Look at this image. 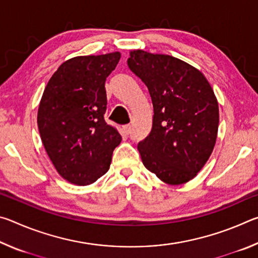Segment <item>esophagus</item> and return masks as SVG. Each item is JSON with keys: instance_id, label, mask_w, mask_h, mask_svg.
Returning a JSON list of instances; mask_svg holds the SVG:
<instances>
[{"instance_id": "34e87169", "label": "esophagus", "mask_w": 258, "mask_h": 258, "mask_svg": "<svg viewBox=\"0 0 258 258\" xmlns=\"http://www.w3.org/2000/svg\"><path fill=\"white\" fill-rule=\"evenodd\" d=\"M124 131L126 134H130L131 131H132V125H125L124 126Z\"/></svg>"}]
</instances>
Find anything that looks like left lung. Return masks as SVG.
Returning a JSON list of instances; mask_svg holds the SVG:
<instances>
[{
    "label": "left lung",
    "instance_id": "1",
    "mask_svg": "<svg viewBox=\"0 0 258 258\" xmlns=\"http://www.w3.org/2000/svg\"><path fill=\"white\" fill-rule=\"evenodd\" d=\"M127 64L147 85L154 107L150 133L138 145L142 163L166 184H184L215 147L216 95L199 69L172 55L131 50Z\"/></svg>",
    "mask_w": 258,
    "mask_h": 258
}]
</instances>
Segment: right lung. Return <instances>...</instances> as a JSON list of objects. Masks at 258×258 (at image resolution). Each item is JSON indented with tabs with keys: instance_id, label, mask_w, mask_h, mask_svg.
Wrapping results in <instances>:
<instances>
[{
	"instance_id": "obj_1",
	"label": "right lung",
	"mask_w": 258,
	"mask_h": 258,
	"mask_svg": "<svg viewBox=\"0 0 258 258\" xmlns=\"http://www.w3.org/2000/svg\"><path fill=\"white\" fill-rule=\"evenodd\" d=\"M120 52L66 60L43 92L37 111L41 140L61 177L75 185L91 184L108 172L120 134L106 124L104 83Z\"/></svg>"
}]
</instances>
